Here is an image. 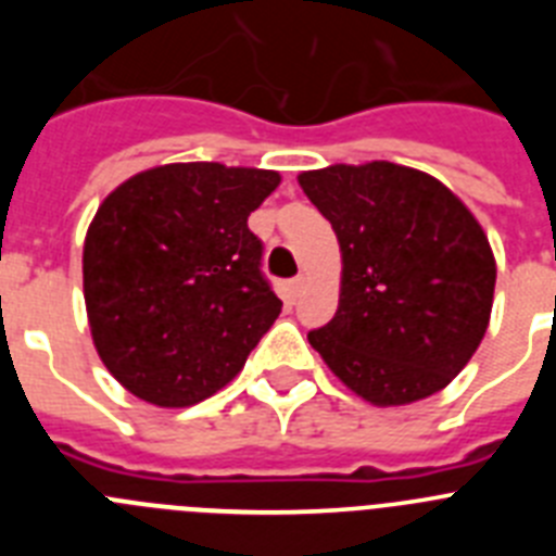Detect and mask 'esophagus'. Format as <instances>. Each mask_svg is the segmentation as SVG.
<instances>
[{"instance_id":"1","label":"esophagus","mask_w":556,"mask_h":556,"mask_svg":"<svg viewBox=\"0 0 556 556\" xmlns=\"http://www.w3.org/2000/svg\"><path fill=\"white\" fill-rule=\"evenodd\" d=\"M303 289H306V278H303V275H298V278H292V281H289V301H298V298H301L303 294Z\"/></svg>"}]
</instances>
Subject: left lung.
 <instances>
[{"label":"left lung","mask_w":556,"mask_h":556,"mask_svg":"<svg viewBox=\"0 0 556 556\" xmlns=\"http://www.w3.org/2000/svg\"><path fill=\"white\" fill-rule=\"evenodd\" d=\"M342 250L333 320L308 342L376 406L451 384L488 331L495 258L448 186L412 166L333 164L298 178Z\"/></svg>","instance_id":"obj_1"}]
</instances>
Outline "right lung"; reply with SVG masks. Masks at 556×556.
<instances>
[{"label": "right lung", "mask_w": 556, "mask_h": 556, "mask_svg": "<svg viewBox=\"0 0 556 556\" xmlns=\"http://www.w3.org/2000/svg\"><path fill=\"white\" fill-rule=\"evenodd\" d=\"M281 184L273 169L211 161L132 175L102 200L83 244V294L111 376L155 406L223 390L283 303L248 228Z\"/></svg>", "instance_id": "1"}]
</instances>
